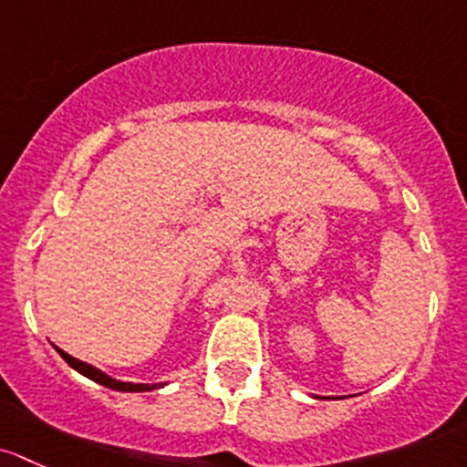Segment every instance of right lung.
Here are the masks:
<instances>
[{"mask_svg":"<svg viewBox=\"0 0 467 467\" xmlns=\"http://www.w3.org/2000/svg\"><path fill=\"white\" fill-rule=\"evenodd\" d=\"M56 350H57V353H60V358L65 359V362L69 364L71 368H76V371L83 373L85 378L94 379V382L103 384V387L114 389V391H152V389L163 387V384H134V382H121V379H114V378L105 376L103 371H99V368L91 367V364H88V362H80V359L71 358V355L65 353V350H62V348H56Z\"/></svg>","mask_w":467,"mask_h":467,"instance_id":"1","label":"right lung"}]
</instances>
